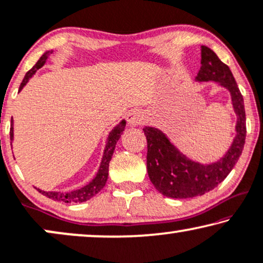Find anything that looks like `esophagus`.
<instances>
[{"label":"esophagus","mask_w":263,"mask_h":263,"mask_svg":"<svg viewBox=\"0 0 263 263\" xmlns=\"http://www.w3.org/2000/svg\"><path fill=\"white\" fill-rule=\"evenodd\" d=\"M126 119H127V122L131 126H137L142 124L144 115H143V113L139 109H132L126 115Z\"/></svg>","instance_id":"obj_1"}]
</instances>
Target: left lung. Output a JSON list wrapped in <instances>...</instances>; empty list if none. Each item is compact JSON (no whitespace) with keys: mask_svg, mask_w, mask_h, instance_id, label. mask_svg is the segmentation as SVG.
Instances as JSON below:
<instances>
[{"mask_svg":"<svg viewBox=\"0 0 263 263\" xmlns=\"http://www.w3.org/2000/svg\"><path fill=\"white\" fill-rule=\"evenodd\" d=\"M201 56V68L195 80L216 82L229 91L237 115L236 137L221 159L201 163L184 155L161 129L145 126L143 131L148 141L146 170L150 181L157 191L171 198H192L218 186L237 163L246 143L244 100L232 72L211 48L202 45Z\"/></svg>","mask_w":263,"mask_h":263,"instance_id":"obj_1","label":"left lung"}]
</instances>
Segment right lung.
Returning a JSON list of instances; mask_svg holds the SVG:
<instances>
[{
  "label": "right lung",
  "instance_id": "add662e5",
  "mask_svg": "<svg viewBox=\"0 0 263 263\" xmlns=\"http://www.w3.org/2000/svg\"><path fill=\"white\" fill-rule=\"evenodd\" d=\"M52 52V50L45 51L43 55L41 56L40 60L36 62V65L33 66L32 68L30 69L29 72L26 73L25 77H24L23 83L20 84L19 87V92L23 90V87L29 83V80L32 78L38 69L41 67H43L45 62H47L49 55ZM126 126V121L121 120L119 124L115 126V127L111 129L107 137V143L106 146H104L103 150V156L102 160H101L99 171H97L96 176L93 177V179L89 181L85 186L77 189V190H72V191H44L41 190V189H37L38 192H41L42 195H44L45 197L54 199V201H60V202H65V203H80V202H85L87 199L92 198L93 196L99 194V192L102 190L104 187V185L107 183L108 179V170H109V162L111 160V156H113L115 145H117V142L120 139L122 132H124ZM14 139V127H13V118L10 120V141L13 142Z\"/></svg>",
  "mask_w": 263,
  "mask_h": 263
}]
</instances>
